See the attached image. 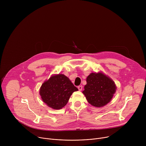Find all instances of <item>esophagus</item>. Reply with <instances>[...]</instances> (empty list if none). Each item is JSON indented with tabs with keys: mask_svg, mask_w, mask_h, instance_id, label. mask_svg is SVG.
Returning <instances> with one entry per match:
<instances>
[{
	"mask_svg": "<svg viewBox=\"0 0 146 146\" xmlns=\"http://www.w3.org/2000/svg\"><path fill=\"white\" fill-rule=\"evenodd\" d=\"M77 88H78V90H79V91H81V90H82V86H79Z\"/></svg>",
	"mask_w": 146,
	"mask_h": 146,
	"instance_id": "34e87169",
	"label": "esophagus"
}]
</instances>
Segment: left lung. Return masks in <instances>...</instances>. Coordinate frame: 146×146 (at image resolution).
<instances>
[{
    "label": "left lung",
    "mask_w": 146,
    "mask_h": 146,
    "mask_svg": "<svg viewBox=\"0 0 146 146\" xmlns=\"http://www.w3.org/2000/svg\"><path fill=\"white\" fill-rule=\"evenodd\" d=\"M84 94L91 105L102 108L109 103L115 94L117 87L113 80L102 72L91 73L87 77Z\"/></svg>",
    "instance_id": "left-lung-1"
}]
</instances>
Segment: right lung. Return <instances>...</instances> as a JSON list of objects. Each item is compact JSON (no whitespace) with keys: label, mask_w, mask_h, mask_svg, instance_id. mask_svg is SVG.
Segmentation results:
<instances>
[{"label":"right lung","mask_w":146,"mask_h":146,"mask_svg":"<svg viewBox=\"0 0 146 146\" xmlns=\"http://www.w3.org/2000/svg\"><path fill=\"white\" fill-rule=\"evenodd\" d=\"M78 89L63 74L52 75L41 85L39 94L46 105L55 110L65 107L72 94Z\"/></svg>","instance_id":"right-lung-1"}]
</instances>
